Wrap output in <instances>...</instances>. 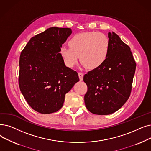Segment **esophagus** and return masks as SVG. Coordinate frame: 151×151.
I'll list each match as a JSON object with an SVG mask.
<instances>
[{"label":"esophagus","mask_w":151,"mask_h":151,"mask_svg":"<svg viewBox=\"0 0 151 151\" xmlns=\"http://www.w3.org/2000/svg\"><path fill=\"white\" fill-rule=\"evenodd\" d=\"M78 76H79L80 80V81H83V76H84L83 73H82V72H79V73H78Z\"/></svg>","instance_id":"34e87169"}]
</instances>
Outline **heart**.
<instances>
[{"label":"heart","mask_w":151,"mask_h":151,"mask_svg":"<svg viewBox=\"0 0 151 151\" xmlns=\"http://www.w3.org/2000/svg\"><path fill=\"white\" fill-rule=\"evenodd\" d=\"M70 47L63 46L60 55L65 65L73 67L79 57L89 69H96L106 62L110 52V40L102 32H88L75 35L68 41Z\"/></svg>","instance_id":"b5f03b06"}]
</instances>
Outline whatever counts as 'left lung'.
Masks as SVG:
<instances>
[{"mask_svg":"<svg viewBox=\"0 0 151 151\" xmlns=\"http://www.w3.org/2000/svg\"><path fill=\"white\" fill-rule=\"evenodd\" d=\"M110 52L101 67L83 77L88 91L87 109L94 114L109 115L120 109L129 97L136 64L129 47L114 32H109Z\"/></svg>","mask_w":151,"mask_h":151,"instance_id":"obj_1","label":"left lung"}]
</instances>
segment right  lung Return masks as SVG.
<instances>
[{"mask_svg": "<svg viewBox=\"0 0 151 151\" xmlns=\"http://www.w3.org/2000/svg\"><path fill=\"white\" fill-rule=\"evenodd\" d=\"M71 32L68 28H49L31 38L19 57V89L30 107L39 113L60 110L65 94L80 80L59 53Z\"/></svg>", "mask_w": 151, "mask_h": 151, "instance_id": "obj_1", "label": "right lung"}]
</instances>
